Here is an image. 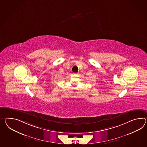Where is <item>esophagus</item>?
<instances>
[{
	"label": "esophagus",
	"instance_id": "obj_1",
	"mask_svg": "<svg viewBox=\"0 0 147 147\" xmlns=\"http://www.w3.org/2000/svg\"><path fill=\"white\" fill-rule=\"evenodd\" d=\"M74 74H78V73H74Z\"/></svg>",
	"mask_w": 147,
	"mask_h": 147
}]
</instances>
